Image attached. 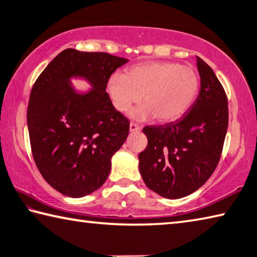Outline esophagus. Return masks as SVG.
<instances>
[{"mask_svg":"<svg viewBox=\"0 0 257 257\" xmlns=\"http://www.w3.org/2000/svg\"><path fill=\"white\" fill-rule=\"evenodd\" d=\"M129 130H130V133H134V132H139V130H141V127H139L138 124H136V123L132 122V123L129 124Z\"/></svg>","mask_w":257,"mask_h":257,"instance_id":"1","label":"esophagus"}]
</instances>
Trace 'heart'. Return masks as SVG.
Wrapping results in <instances>:
<instances>
[{
  "mask_svg": "<svg viewBox=\"0 0 257 257\" xmlns=\"http://www.w3.org/2000/svg\"><path fill=\"white\" fill-rule=\"evenodd\" d=\"M199 79L188 67L173 62H146L130 68L125 75L113 73L106 82V90L113 105L127 112L134 104H145L132 113L138 120L152 116L160 122L181 118L197 97Z\"/></svg>",
  "mask_w": 257,
  "mask_h": 257,
  "instance_id": "1",
  "label": "heart"
}]
</instances>
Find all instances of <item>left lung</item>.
I'll return each instance as SVG.
<instances>
[{
	"mask_svg": "<svg viewBox=\"0 0 257 257\" xmlns=\"http://www.w3.org/2000/svg\"><path fill=\"white\" fill-rule=\"evenodd\" d=\"M201 89L175 122L147 125V147L139 153L145 185L164 198L188 196L205 184L219 163L228 128L227 95L214 71L196 56Z\"/></svg>",
	"mask_w": 257,
	"mask_h": 257,
	"instance_id": "obj_1",
	"label": "left lung"
}]
</instances>
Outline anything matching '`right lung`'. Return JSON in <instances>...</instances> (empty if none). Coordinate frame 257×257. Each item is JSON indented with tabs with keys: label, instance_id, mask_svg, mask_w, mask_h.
<instances>
[{
	"label": "right lung",
	"instance_id": "1",
	"mask_svg": "<svg viewBox=\"0 0 257 257\" xmlns=\"http://www.w3.org/2000/svg\"><path fill=\"white\" fill-rule=\"evenodd\" d=\"M127 59L75 49L47 64L32 89L27 124L33 156L43 178L69 197L97 190L111 159L129 134V121L113 106L106 82ZM72 80H84L78 90Z\"/></svg>",
	"mask_w": 257,
	"mask_h": 257
}]
</instances>
